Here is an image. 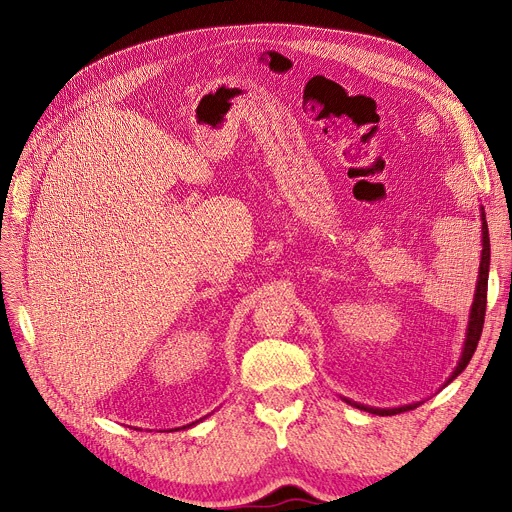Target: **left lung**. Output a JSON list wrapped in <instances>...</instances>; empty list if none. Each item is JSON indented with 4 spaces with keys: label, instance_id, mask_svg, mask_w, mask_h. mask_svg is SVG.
Returning a JSON list of instances; mask_svg holds the SVG:
<instances>
[{
    "label": "left lung",
    "instance_id": "left-lung-1",
    "mask_svg": "<svg viewBox=\"0 0 512 512\" xmlns=\"http://www.w3.org/2000/svg\"><path fill=\"white\" fill-rule=\"evenodd\" d=\"M481 234H483V251H481V263H479V280H477V292L473 299V307H471V317H469V328H467V342H465V351L463 357L459 361V367L454 369L452 378L448 382H452L456 375H459L471 361L477 342L481 338V330H483V319H486V303H488V272H490V234H488V224L486 218H483V226H481ZM351 402V400H346ZM353 407L369 411L373 415H396V413H405V411H413L417 405H407L400 409H369L363 405H357V402H351Z\"/></svg>",
    "mask_w": 512,
    "mask_h": 512
}]
</instances>
